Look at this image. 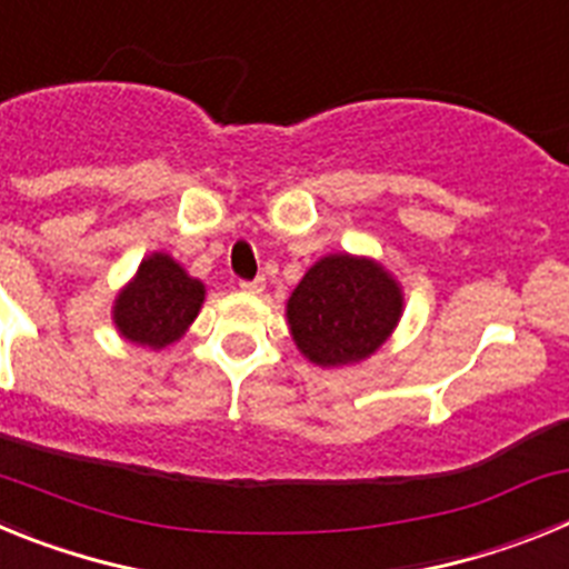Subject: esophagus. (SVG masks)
<instances>
[{"label":"esophagus","mask_w":569,"mask_h":569,"mask_svg":"<svg viewBox=\"0 0 569 569\" xmlns=\"http://www.w3.org/2000/svg\"><path fill=\"white\" fill-rule=\"evenodd\" d=\"M239 288L244 290V293H261L264 290V279H253V281H239Z\"/></svg>","instance_id":"obj_1"}]
</instances>
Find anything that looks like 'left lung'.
Wrapping results in <instances>:
<instances>
[{
    "mask_svg": "<svg viewBox=\"0 0 569 569\" xmlns=\"http://www.w3.org/2000/svg\"><path fill=\"white\" fill-rule=\"evenodd\" d=\"M405 310L401 284L367 256L319 259L288 299V325L305 359L345 367L373 356Z\"/></svg>",
    "mask_w": 569,
    "mask_h": 569,
    "instance_id": "8db88e82",
    "label": "left lung"
}]
</instances>
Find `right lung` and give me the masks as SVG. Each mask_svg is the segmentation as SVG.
Returning <instances> with one entry per match:
<instances>
[{"mask_svg":"<svg viewBox=\"0 0 569 569\" xmlns=\"http://www.w3.org/2000/svg\"><path fill=\"white\" fill-rule=\"evenodd\" d=\"M204 301V284L168 253L142 259L113 301V325L133 345L162 350L182 339Z\"/></svg>","mask_w":569,"mask_h":569,"instance_id":"obj_1","label":"right lung"}]
</instances>
